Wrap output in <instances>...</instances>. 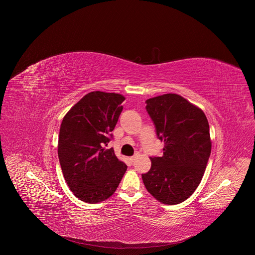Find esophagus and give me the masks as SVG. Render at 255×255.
Here are the masks:
<instances>
[{
	"mask_svg": "<svg viewBox=\"0 0 255 255\" xmlns=\"http://www.w3.org/2000/svg\"><path fill=\"white\" fill-rule=\"evenodd\" d=\"M137 157H138V153H136V154H135V155H133V156H131V157H130V158H129V159H130V161H131V162H134V161H135V160H136V158H137Z\"/></svg>",
	"mask_w": 255,
	"mask_h": 255,
	"instance_id": "1",
	"label": "esophagus"
}]
</instances>
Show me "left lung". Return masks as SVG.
<instances>
[{"mask_svg":"<svg viewBox=\"0 0 255 255\" xmlns=\"http://www.w3.org/2000/svg\"><path fill=\"white\" fill-rule=\"evenodd\" d=\"M146 111L164 147L161 157H150L151 168L142 174L144 186L160 203L179 204L200 185L211 154L207 117L176 94L148 99Z\"/></svg>","mask_w":255,"mask_h":255,"instance_id":"obj_1","label":"left lung"}]
</instances>
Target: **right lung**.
<instances>
[{
  "label": "right lung",
  "instance_id": "right-lung-1",
  "mask_svg": "<svg viewBox=\"0 0 255 255\" xmlns=\"http://www.w3.org/2000/svg\"><path fill=\"white\" fill-rule=\"evenodd\" d=\"M125 98L92 92L64 116L58 136V158L66 184L81 201L96 204L117 190L127 165L107 149Z\"/></svg>",
  "mask_w": 255,
  "mask_h": 255
}]
</instances>
